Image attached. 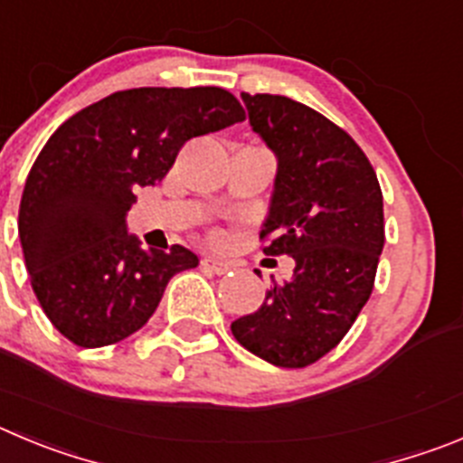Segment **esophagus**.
I'll return each mask as SVG.
<instances>
[{"instance_id":"obj_1","label":"esophagus","mask_w":463,"mask_h":463,"mask_svg":"<svg viewBox=\"0 0 463 463\" xmlns=\"http://www.w3.org/2000/svg\"><path fill=\"white\" fill-rule=\"evenodd\" d=\"M202 266H203V269H209L211 273H215V275H224V273H229V270L234 269V266L229 264V261L215 260V257H203Z\"/></svg>"}]
</instances>
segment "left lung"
<instances>
[{"mask_svg": "<svg viewBox=\"0 0 463 463\" xmlns=\"http://www.w3.org/2000/svg\"><path fill=\"white\" fill-rule=\"evenodd\" d=\"M250 126L278 158L261 239L294 275L270 284L252 315L232 324L250 354L307 367L342 342L374 289L385 243L383 194L349 133L287 96L241 93Z\"/></svg>", "mask_w": 463, "mask_h": 463, "instance_id": "8db88e82", "label": "left lung"}]
</instances>
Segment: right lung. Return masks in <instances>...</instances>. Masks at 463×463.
Returning <instances> with one entry per match:
<instances>
[{"mask_svg":"<svg viewBox=\"0 0 463 463\" xmlns=\"http://www.w3.org/2000/svg\"><path fill=\"white\" fill-rule=\"evenodd\" d=\"M245 118L220 87L117 91L63 121L38 154L18 234L32 289L54 328L84 349L142 328L169 279L199 264L184 245L142 250L126 213L137 185H156L188 139Z\"/></svg>","mask_w":463,"mask_h":463,"instance_id":"add662e5","label":"right lung"}]
</instances>
